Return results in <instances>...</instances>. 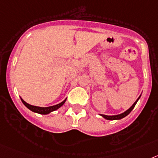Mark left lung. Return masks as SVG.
<instances>
[{
  "instance_id": "obj_1",
  "label": "left lung",
  "mask_w": 158,
  "mask_h": 158,
  "mask_svg": "<svg viewBox=\"0 0 158 158\" xmlns=\"http://www.w3.org/2000/svg\"><path fill=\"white\" fill-rule=\"evenodd\" d=\"M140 98V97H139ZM139 98H138V99L136 100V102H134V104L132 105V106L130 108V109H128L127 110V111H125L124 113L121 114H118V115H112V116H108V115H105V114H101V116H102V117L104 118L107 119V120H118V119H121V118H123L124 117H126L127 115H128L130 113V112L132 111V110L134 109V106H135V105H136L137 102H138V100L139 99Z\"/></svg>"
}]
</instances>
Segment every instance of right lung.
<instances>
[{
    "instance_id": "obj_1",
    "label": "right lung",
    "mask_w": 158,
    "mask_h": 158,
    "mask_svg": "<svg viewBox=\"0 0 158 158\" xmlns=\"http://www.w3.org/2000/svg\"><path fill=\"white\" fill-rule=\"evenodd\" d=\"M21 101L26 107H28L30 110H31V111L35 112V113H38V114H49L50 112L54 111V110H56L59 109L60 106H62L64 104V102H65L66 99L64 100V101H63L62 102L57 104V105L52 106H48V107H40V106H31L30 105V104L27 103L26 102H24V100L22 99V98H21Z\"/></svg>"
}]
</instances>
